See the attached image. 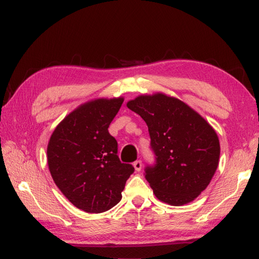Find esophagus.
Returning a JSON list of instances; mask_svg holds the SVG:
<instances>
[{
	"label": "esophagus",
	"instance_id": "esophagus-1",
	"mask_svg": "<svg viewBox=\"0 0 259 259\" xmlns=\"http://www.w3.org/2000/svg\"><path fill=\"white\" fill-rule=\"evenodd\" d=\"M133 166H134V168H135V170L137 171H140L142 169V161L141 160H137L133 164Z\"/></svg>",
	"mask_w": 259,
	"mask_h": 259
}]
</instances>
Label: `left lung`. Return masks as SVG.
<instances>
[{
  "instance_id": "left-lung-1",
  "label": "left lung",
  "mask_w": 259,
  "mask_h": 259,
  "mask_svg": "<svg viewBox=\"0 0 259 259\" xmlns=\"http://www.w3.org/2000/svg\"><path fill=\"white\" fill-rule=\"evenodd\" d=\"M126 106L148 125L156 165L147 167L146 179L155 196L171 206L193 201L219 166L215 130L187 103L160 92L139 95Z\"/></svg>"
}]
</instances>
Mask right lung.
<instances>
[{"instance_id":"obj_1","label":"right lung","mask_w":259,"mask_h":259,"mask_svg":"<svg viewBox=\"0 0 259 259\" xmlns=\"http://www.w3.org/2000/svg\"><path fill=\"white\" fill-rule=\"evenodd\" d=\"M124 98L94 99L59 122L48 144V165L57 187L72 205L86 212H103L121 199L134 171L121 164L117 141L108 127Z\"/></svg>"}]
</instances>
